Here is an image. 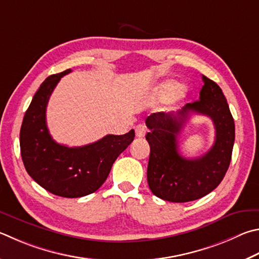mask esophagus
<instances>
[{"mask_svg": "<svg viewBox=\"0 0 259 259\" xmlns=\"http://www.w3.org/2000/svg\"><path fill=\"white\" fill-rule=\"evenodd\" d=\"M135 131H136V136H137L138 138L145 137V135H146V128H145L144 124H138L137 126H136Z\"/></svg>", "mask_w": 259, "mask_h": 259, "instance_id": "34e87169", "label": "esophagus"}]
</instances>
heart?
<instances>
[{
    "mask_svg": "<svg viewBox=\"0 0 259 259\" xmlns=\"http://www.w3.org/2000/svg\"><path fill=\"white\" fill-rule=\"evenodd\" d=\"M179 91H180V86H179V83L175 81L163 82L161 86L157 88L156 97L159 101H167L175 96Z\"/></svg>",
    "mask_w": 259,
    "mask_h": 259,
    "instance_id": "heart-1",
    "label": "heart"
}]
</instances>
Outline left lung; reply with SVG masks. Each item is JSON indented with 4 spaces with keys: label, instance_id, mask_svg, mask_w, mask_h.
I'll use <instances>...</instances> for the list:
<instances>
[{
    "label": "left lung",
    "instance_id": "1",
    "mask_svg": "<svg viewBox=\"0 0 259 259\" xmlns=\"http://www.w3.org/2000/svg\"><path fill=\"white\" fill-rule=\"evenodd\" d=\"M199 101L189 103L175 113H153L146 119L150 147L147 181L153 194L172 203L199 199L218 187L231 162L234 144V121L219 84L206 76ZM210 117L215 126V142L209 152L197 159L181 157L177 137L189 114Z\"/></svg>",
    "mask_w": 259,
    "mask_h": 259
}]
</instances>
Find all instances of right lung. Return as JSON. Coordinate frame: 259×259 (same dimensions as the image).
Masks as SVG:
<instances>
[{
    "label": "right lung",
    "mask_w": 259,
    "mask_h": 259,
    "mask_svg": "<svg viewBox=\"0 0 259 259\" xmlns=\"http://www.w3.org/2000/svg\"><path fill=\"white\" fill-rule=\"evenodd\" d=\"M69 72L71 69L46 78L32 97L21 124L20 150L26 171L40 187L56 196L78 198L105 182L117 156L133 143L135 131L107 135L81 147L54 142L46 124V106L60 79Z\"/></svg>",
    "instance_id": "right-lung-1"
}]
</instances>
